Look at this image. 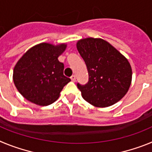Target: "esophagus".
<instances>
[{"instance_id":"esophagus-1","label":"esophagus","mask_w":152,"mask_h":152,"mask_svg":"<svg viewBox=\"0 0 152 152\" xmlns=\"http://www.w3.org/2000/svg\"><path fill=\"white\" fill-rule=\"evenodd\" d=\"M71 80H72V81H73V82H75V80H76V76H75V75H72V77H71Z\"/></svg>"}]
</instances>
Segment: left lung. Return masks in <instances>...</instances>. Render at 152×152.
Masks as SVG:
<instances>
[{"label": "left lung", "mask_w": 152, "mask_h": 152, "mask_svg": "<svg viewBox=\"0 0 152 152\" xmlns=\"http://www.w3.org/2000/svg\"><path fill=\"white\" fill-rule=\"evenodd\" d=\"M76 46L89 75L88 84H77L82 97L102 108L119 101L131 85L132 72L128 59L103 39H81Z\"/></svg>", "instance_id": "1"}]
</instances>
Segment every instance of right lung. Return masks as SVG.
Wrapping results in <instances>:
<instances>
[{
    "label": "right lung",
    "mask_w": 152,
    "mask_h": 152,
    "mask_svg": "<svg viewBox=\"0 0 152 152\" xmlns=\"http://www.w3.org/2000/svg\"><path fill=\"white\" fill-rule=\"evenodd\" d=\"M67 44H37L26 51L13 68V80L25 99L39 106H48L59 97L71 79L63 75L64 64L58 58Z\"/></svg>",
    "instance_id": "obj_1"
}]
</instances>
